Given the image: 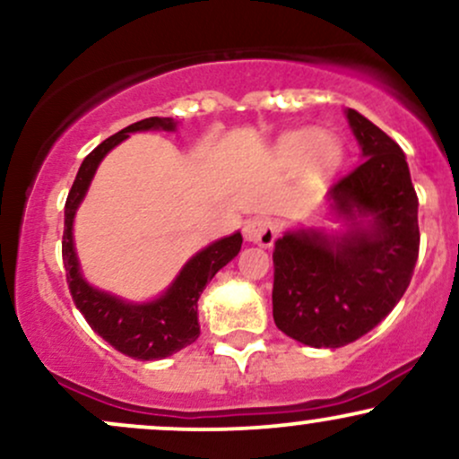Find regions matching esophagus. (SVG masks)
<instances>
[{
	"label": "esophagus",
	"instance_id": "1",
	"mask_svg": "<svg viewBox=\"0 0 459 459\" xmlns=\"http://www.w3.org/2000/svg\"><path fill=\"white\" fill-rule=\"evenodd\" d=\"M278 229L273 220L265 218V215H255V218L246 220L244 224V237L252 244H259L263 247H270L276 239Z\"/></svg>",
	"mask_w": 459,
	"mask_h": 459
}]
</instances>
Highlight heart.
<instances>
[{
  "label": "heart",
  "mask_w": 459,
  "mask_h": 459,
  "mask_svg": "<svg viewBox=\"0 0 459 459\" xmlns=\"http://www.w3.org/2000/svg\"><path fill=\"white\" fill-rule=\"evenodd\" d=\"M343 149L336 140L324 138L317 129L291 131L278 142V160L284 166L298 168L310 160L313 175H328L339 166Z\"/></svg>",
  "instance_id": "obj_1"
}]
</instances>
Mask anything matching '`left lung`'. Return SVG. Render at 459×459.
Returning a JSON list of instances; mask_svg holds the SVG:
<instances>
[{"label":"left lung","instance_id":"left-lung-1","mask_svg":"<svg viewBox=\"0 0 459 459\" xmlns=\"http://www.w3.org/2000/svg\"><path fill=\"white\" fill-rule=\"evenodd\" d=\"M365 161L330 187L343 235L287 233L273 247V321L310 347L354 343L394 308L419 259V198L408 161L380 127L347 109ZM358 217H371L362 227Z\"/></svg>","mask_w":459,"mask_h":459}]
</instances>
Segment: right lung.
I'll list each match as a JSON object with an SVG mask.
<instances>
[{"mask_svg":"<svg viewBox=\"0 0 459 459\" xmlns=\"http://www.w3.org/2000/svg\"><path fill=\"white\" fill-rule=\"evenodd\" d=\"M146 129H175V120L152 116V118L138 120L129 125L112 138L103 140L91 155L79 166V172L73 181L65 204V235H62V261H65L66 282L79 313L88 321V325L97 332L101 339L108 341L120 354L134 358V360H160L177 354L183 347L192 345L198 339V298L207 282L218 273L229 261H233L241 250V233H235L224 239L215 241L200 250L186 263L172 287L161 298L146 304H129L109 293L92 289L82 278L79 263L73 246V218L86 196L94 172L101 160L129 138L134 131Z\"/></svg>","mask_w":459,"mask_h":459,"instance_id":"obj_1","label":"right lung"}]
</instances>
